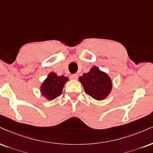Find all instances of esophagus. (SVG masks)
Returning a JSON list of instances; mask_svg holds the SVG:
<instances>
[{
    "mask_svg": "<svg viewBox=\"0 0 153 153\" xmlns=\"http://www.w3.org/2000/svg\"><path fill=\"white\" fill-rule=\"evenodd\" d=\"M71 79H78V74H74L71 75Z\"/></svg>",
    "mask_w": 153,
    "mask_h": 153,
    "instance_id": "1",
    "label": "esophagus"
}]
</instances>
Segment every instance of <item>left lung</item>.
<instances>
[{
    "mask_svg": "<svg viewBox=\"0 0 153 153\" xmlns=\"http://www.w3.org/2000/svg\"><path fill=\"white\" fill-rule=\"evenodd\" d=\"M79 79L86 93L97 100L104 99L112 88L110 77L96 67L91 68L89 72L83 74Z\"/></svg>",
    "mask_w": 153,
    "mask_h": 153,
    "instance_id": "left-lung-1",
    "label": "left lung"
}]
</instances>
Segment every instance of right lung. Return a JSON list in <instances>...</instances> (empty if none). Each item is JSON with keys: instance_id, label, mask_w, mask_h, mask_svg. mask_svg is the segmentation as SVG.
<instances>
[{"instance_id": "right-lung-1", "label": "right lung", "mask_w": 153, "mask_h": 153, "mask_svg": "<svg viewBox=\"0 0 153 153\" xmlns=\"http://www.w3.org/2000/svg\"><path fill=\"white\" fill-rule=\"evenodd\" d=\"M68 81L64 75L58 76L56 74L51 72L41 86V93L50 100L56 99L62 94V88Z\"/></svg>"}]
</instances>
